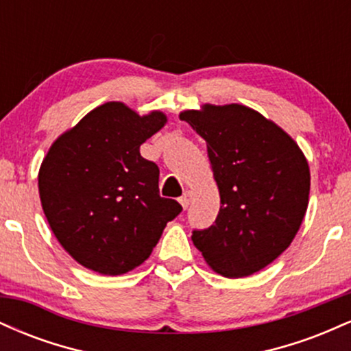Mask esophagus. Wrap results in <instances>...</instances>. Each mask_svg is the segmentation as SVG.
<instances>
[{"mask_svg":"<svg viewBox=\"0 0 351 351\" xmlns=\"http://www.w3.org/2000/svg\"><path fill=\"white\" fill-rule=\"evenodd\" d=\"M191 198H193V193L191 191H184L183 196L180 198V204L183 206V209H186L189 206V203H191Z\"/></svg>","mask_w":351,"mask_h":351,"instance_id":"34e87169","label":"esophagus"}]
</instances>
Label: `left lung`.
Listing matches in <instances>:
<instances>
[{
  "instance_id": "1",
  "label": "left lung",
  "mask_w": 351,
  "mask_h": 351,
  "mask_svg": "<svg viewBox=\"0 0 351 351\" xmlns=\"http://www.w3.org/2000/svg\"><path fill=\"white\" fill-rule=\"evenodd\" d=\"M180 120L204 138L221 208L193 244L213 271L251 276L280 256L308 206L310 168L287 132L241 104L183 110Z\"/></svg>"
}]
</instances>
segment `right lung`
I'll return each instance as SVG.
<instances>
[{
	"label": "right lung",
	"instance_id": "1",
	"mask_svg": "<svg viewBox=\"0 0 351 351\" xmlns=\"http://www.w3.org/2000/svg\"><path fill=\"white\" fill-rule=\"evenodd\" d=\"M167 115H138L123 102L95 107L54 140L38 175L47 223L72 259L102 276H122L150 257L178 201L162 198L160 170L140 145Z\"/></svg>",
	"mask_w": 351,
	"mask_h": 351
}]
</instances>
